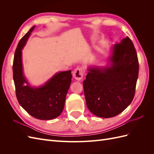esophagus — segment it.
<instances>
[{
  "instance_id": "34e87169",
  "label": "esophagus",
  "mask_w": 154,
  "mask_h": 154,
  "mask_svg": "<svg viewBox=\"0 0 154 154\" xmlns=\"http://www.w3.org/2000/svg\"><path fill=\"white\" fill-rule=\"evenodd\" d=\"M72 75L74 78L76 80L80 81L83 78V70L82 67H78L74 70Z\"/></svg>"
}]
</instances>
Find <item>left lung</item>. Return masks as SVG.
<instances>
[{
	"mask_svg": "<svg viewBox=\"0 0 154 154\" xmlns=\"http://www.w3.org/2000/svg\"><path fill=\"white\" fill-rule=\"evenodd\" d=\"M106 66H89L83 81L86 104L97 117H114L131 103L136 91L139 62L128 36L114 44Z\"/></svg>",
	"mask_w": 154,
	"mask_h": 154,
	"instance_id": "left-lung-1",
	"label": "left lung"
}]
</instances>
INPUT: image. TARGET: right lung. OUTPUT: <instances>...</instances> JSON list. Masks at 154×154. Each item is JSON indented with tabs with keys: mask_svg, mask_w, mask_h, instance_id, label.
<instances>
[{
	"mask_svg": "<svg viewBox=\"0 0 154 154\" xmlns=\"http://www.w3.org/2000/svg\"><path fill=\"white\" fill-rule=\"evenodd\" d=\"M32 26L18 43L14 56L13 72L18 103L32 117L41 120L53 119L61 114L71 83V71L56 73L44 85L32 87L26 79L22 60V50L26 44Z\"/></svg>",
	"mask_w": 154,
	"mask_h": 154,
	"instance_id": "obj_1",
	"label": "right lung"
}]
</instances>
